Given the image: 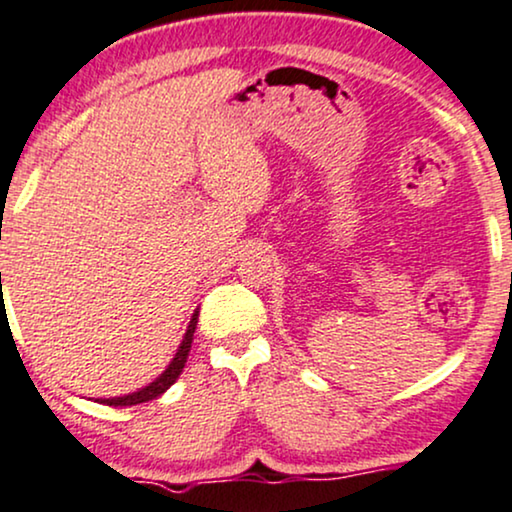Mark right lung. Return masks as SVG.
Segmentation results:
<instances>
[{
  "mask_svg": "<svg viewBox=\"0 0 512 512\" xmlns=\"http://www.w3.org/2000/svg\"><path fill=\"white\" fill-rule=\"evenodd\" d=\"M197 318H199V311H194L192 320H189L187 332H185V339H182L178 353H175V358H173V361H170L168 368L163 370L161 375L149 384V387H144L140 391H132V394H128V396H116V399H97V401L99 403H106V406H137V403L151 401V399H156V396H161L163 391L170 387V384L178 380L182 368H185L189 349H192L194 330H197Z\"/></svg>",
  "mask_w": 512,
  "mask_h": 512,
  "instance_id": "1",
  "label": "right lung"
}]
</instances>
